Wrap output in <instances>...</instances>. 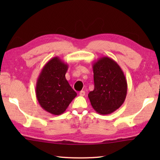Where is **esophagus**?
I'll list each match as a JSON object with an SVG mask.
<instances>
[{
	"instance_id": "esophagus-1",
	"label": "esophagus",
	"mask_w": 160,
	"mask_h": 160,
	"mask_svg": "<svg viewBox=\"0 0 160 160\" xmlns=\"http://www.w3.org/2000/svg\"><path fill=\"white\" fill-rule=\"evenodd\" d=\"M79 94H80V96H82V97L85 96V91H83V90L80 91V93H79Z\"/></svg>"
}]
</instances>
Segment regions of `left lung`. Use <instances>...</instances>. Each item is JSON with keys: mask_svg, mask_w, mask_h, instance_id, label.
I'll return each instance as SVG.
<instances>
[{"mask_svg": "<svg viewBox=\"0 0 160 160\" xmlns=\"http://www.w3.org/2000/svg\"><path fill=\"white\" fill-rule=\"evenodd\" d=\"M92 66L94 88L88 97L97 113L109 114L125 101L128 88L125 75L118 64L107 56L99 58Z\"/></svg>", "mask_w": 160, "mask_h": 160, "instance_id": "obj_1", "label": "left lung"}]
</instances>
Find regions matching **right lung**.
Returning <instances> with one entry per match:
<instances>
[{"mask_svg": "<svg viewBox=\"0 0 160 160\" xmlns=\"http://www.w3.org/2000/svg\"><path fill=\"white\" fill-rule=\"evenodd\" d=\"M68 68V65L56 56L45 64L37 79L38 102L51 114H62L77 96L65 76Z\"/></svg>", "mask_w": 160, "mask_h": 160, "instance_id": "obj_1", "label": "right lung"}]
</instances>
